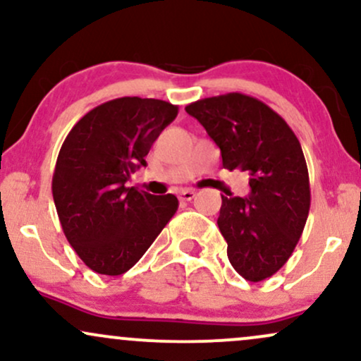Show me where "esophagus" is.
<instances>
[{"instance_id": "esophagus-1", "label": "esophagus", "mask_w": 361, "mask_h": 361, "mask_svg": "<svg viewBox=\"0 0 361 361\" xmlns=\"http://www.w3.org/2000/svg\"><path fill=\"white\" fill-rule=\"evenodd\" d=\"M178 198H180L181 202H190L195 198V192L193 190H183V192H180V195H178Z\"/></svg>"}]
</instances>
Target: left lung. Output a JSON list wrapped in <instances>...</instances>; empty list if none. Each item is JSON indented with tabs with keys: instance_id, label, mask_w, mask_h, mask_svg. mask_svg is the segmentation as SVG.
Here are the masks:
<instances>
[{
	"instance_id": "left-lung-1",
	"label": "left lung",
	"mask_w": 361,
	"mask_h": 361,
	"mask_svg": "<svg viewBox=\"0 0 361 361\" xmlns=\"http://www.w3.org/2000/svg\"><path fill=\"white\" fill-rule=\"evenodd\" d=\"M221 149L222 166L250 175L247 197H224L219 229L234 270L261 281L287 263L310 207L309 171L293 130L270 106L243 93L186 106Z\"/></svg>"
}]
</instances>
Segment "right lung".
I'll list each match as a JSON object with an SVG mask.
<instances>
[{"instance_id": "1", "label": "right lung", "mask_w": 361, "mask_h": 361, "mask_svg": "<svg viewBox=\"0 0 361 361\" xmlns=\"http://www.w3.org/2000/svg\"><path fill=\"white\" fill-rule=\"evenodd\" d=\"M176 115L168 102L117 98L90 110L62 144L54 204L69 244L93 271L130 270L175 215V195L139 192L127 181Z\"/></svg>"}]
</instances>
